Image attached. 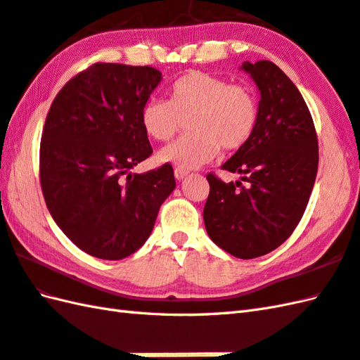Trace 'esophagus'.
<instances>
[{
    "mask_svg": "<svg viewBox=\"0 0 360 360\" xmlns=\"http://www.w3.org/2000/svg\"><path fill=\"white\" fill-rule=\"evenodd\" d=\"M174 175H175V179H177V180H183L188 175V171L183 169V167H175Z\"/></svg>",
    "mask_w": 360,
    "mask_h": 360,
    "instance_id": "1",
    "label": "esophagus"
}]
</instances>
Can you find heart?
<instances>
[{
    "mask_svg": "<svg viewBox=\"0 0 360 360\" xmlns=\"http://www.w3.org/2000/svg\"><path fill=\"white\" fill-rule=\"evenodd\" d=\"M259 114V98L251 86L193 70L171 84L169 101L149 100L143 106L141 124L149 137L166 141L189 118L193 132L165 146L158 158L194 169L211 162L220 148L245 146L257 127Z\"/></svg>",
    "mask_w": 360,
    "mask_h": 360,
    "instance_id": "heart-1",
    "label": "heart"
}]
</instances>
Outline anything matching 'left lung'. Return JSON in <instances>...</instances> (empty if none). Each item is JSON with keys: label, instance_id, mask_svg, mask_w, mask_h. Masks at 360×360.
Segmentation results:
<instances>
[{"label": "left lung", "instance_id": "1", "mask_svg": "<svg viewBox=\"0 0 360 360\" xmlns=\"http://www.w3.org/2000/svg\"><path fill=\"white\" fill-rule=\"evenodd\" d=\"M260 91L259 123L250 141L221 169L246 181L206 175L210 195L203 220L211 240L238 259H255L281 246L299 225L314 186L319 145L302 94L268 60L245 61Z\"/></svg>", "mask_w": 360, "mask_h": 360}]
</instances>
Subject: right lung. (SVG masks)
Masks as SVG:
<instances>
[{
  "instance_id": "add662e5",
  "label": "right lung",
  "mask_w": 360,
  "mask_h": 360,
  "mask_svg": "<svg viewBox=\"0 0 360 360\" xmlns=\"http://www.w3.org/2000/svg\"><path fill=\"white\" fill-rule=\"evenodd\" d=\"M162 79L150 66L95 63L63 86L39 143L44 200L72 243L122 260L148 240L175 188L169 163L131 174L153 154L141 110Z\"/></svg>"
}]
</instances>
